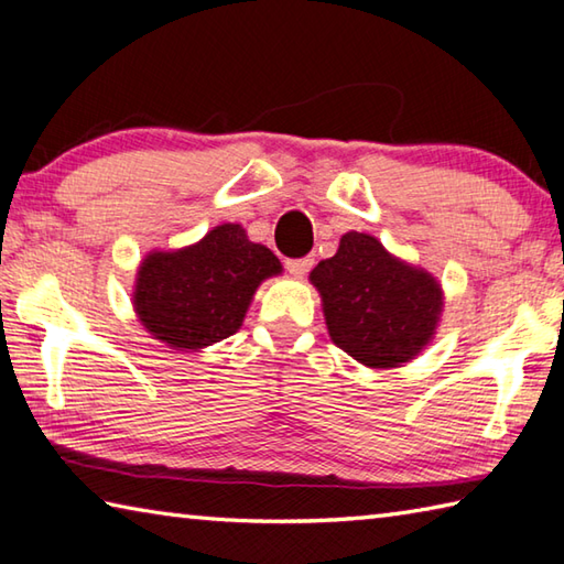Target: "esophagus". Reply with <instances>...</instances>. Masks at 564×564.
I'll use <instances>...</instances> for the list:
<instances>
[{
  "instance_id": "esophagus-1",
  "label": "esophagus",
  "mask_w": 564,
  "mask_h": 564,
  "mask_svg": "<svg viewBox=\"0 0 564 564\" xmlns=\"http://www.w3.org/2000/svg\"><path fill=\"white\" fill-rule=\"evenodd\" d=\"M285 269H289V273L295 275V279H303V275L313 269V259L311 256H305V259H289L285 261Z\"/></svg>"
}]
</instances>
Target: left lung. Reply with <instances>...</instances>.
<instances>
[{
	"label": "left lung",
	"instance_id": "1",
	"mask_svg": "<svg viewBox=\"0 0 564 564\" xmlns=\"http://www.w3.org/2000/svg\"><path fill=\"white\" fill-rule=\"evenodd\" d=\"M330 340L370 370L402 367L434 340L444 291L432 273L347 231L333 259L311 271Z\"/></svg>",
	"mask_w": 564,
	"mask_h": 564
}]
</instances>
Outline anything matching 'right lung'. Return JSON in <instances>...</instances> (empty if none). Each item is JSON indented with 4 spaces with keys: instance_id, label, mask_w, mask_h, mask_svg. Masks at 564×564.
Instances as JSON below:
<instances>
[{
    "instance_id": "add662e5",
    "label": "right lung",
    "mask_w": 564,
    "mask_h": 564,
    "mask_svg": "<svg viewBox=\"0 0 564 564\" xmlns=\"http://www.w3.org/2000/svg\"><path fill=\"white\" fill-rule=\"evenodd\" d=\"M281 271L241 224H219L189 247L150 251L138 265L132 308L155 340L199 352L237 333L256 289Z\"/></svg>"
}]
</instances>
